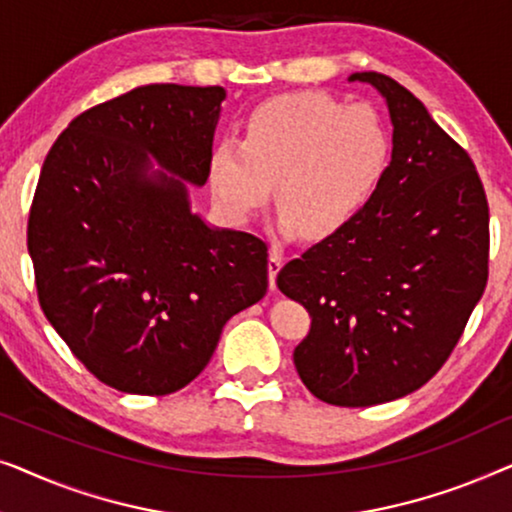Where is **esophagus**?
<instances>
[{"label": "esophagus", "mask_w": 512, "mask_h": 512, "mask_svg": "<svg viewBox=\"0 0 512 512\" xmlns=\"http://www.w3.org/2000/svg\"><path fill=\"white\" fill-rule=\"evenodd\" d=\"M284 263V256L282 251H279L277 247L270 249V258H268V277H270V289H275V279H277V272L279 268H282Z\"/></svg>", "instance_id": "1"}]
</instances>
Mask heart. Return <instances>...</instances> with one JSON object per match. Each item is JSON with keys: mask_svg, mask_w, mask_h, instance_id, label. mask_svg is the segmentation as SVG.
Returning a JSON list of instances; mask_svg holds the SVG:
<instances>
[{"mask_svg": "<svg viewBox=\"0 0 512 512\" xmlns=\"http://www.w3.org/2000/svg\"><path fill=\"white\" fill-rule=\"evenodd\" d=\"M389 158L391 130L373 104L286 93L249 111L242 144L214 146L209 184L233 221L268 205L275 184L284 233L321 240L366 205Z\"/></svg>", "mask_w": 512, "mask_h": 512, "instance_id": "obj_1", "label": "heart"}]
</instances>
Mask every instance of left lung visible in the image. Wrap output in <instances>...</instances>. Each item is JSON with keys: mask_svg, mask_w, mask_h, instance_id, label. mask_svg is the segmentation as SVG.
Masks as SVG:
<instances>
[{"mask_svg": "<svg viewBox=\"0 0 512 512\" xmlns=\"http://www.w3.org/2000/svg\"><path fill=\"white\" fill-rule=\"evenodd\" d=\"M394 149L366 205L279 270L310 312L293 349L319 401L366 408L422 387L450 359L489 275V205L466 149L408 88L377 72Z\"/></svg>", "mask_w": 512, "mask_h": 512, "instance_id": "obj_1", "label": "left lung"}]
</instances>
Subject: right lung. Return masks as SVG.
I'll return each mask as SVG.
<instances>
[{
	"label": "right lung",
	"instance_id": "1",
	"mask_svg": "<svg viewBox=\"0 0 512 512\" xmlns=\"http://www.w3.org/2000/svg\"><path fill=\"white\" fill-rule=\"evenodd\" d=\"M221 86L151 83L83 111L55 139L27 221L39 305L97 380L184 389L226 321L268 291V244L188 209L209 179ZM175 174L151 173L148 156Z\"/></svg>",
	"mask_w": 512,
	"mask_h": 512
}]
</instances>
